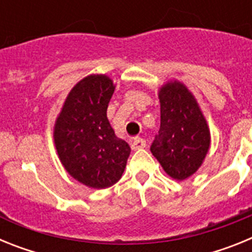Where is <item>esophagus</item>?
<instances>
[{"mask_svg": "<svg viewBox=\"0 0 252 252\" xmlns=\"http://www.w3.org/2000/svg\"><path fill=\"white\" fill-rule=\"evenodd\" d=\"M146 146V141L141 137H136L133 139L132 142H131V149L132 150H140V149H144Z\"/></svg>", "mask_w": 252, "mask_h": 252, "instance_id": "esophagus-1", "label": "esophagus"}]
</instances>
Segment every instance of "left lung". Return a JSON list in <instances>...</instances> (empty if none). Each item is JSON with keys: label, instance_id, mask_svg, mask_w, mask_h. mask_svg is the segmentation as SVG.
Instances as JSON below:
<instances>
[{"label": "left lung", "instance_id": "obj_1", "mask_svg": "<svg viewBox=\"0 0 252 252\" xmlns=\"http://www.w3.org/2000/svg\"><path fill=\"white\" fill-rule=\"evenodd\" d=\"M160 130L151 153L173 179L184 180L202 165L209 145L208 125L194 95L180 82L160 88Z\"/></svg>", "mask_w": 252, "mask_h": 252}]
</instances>
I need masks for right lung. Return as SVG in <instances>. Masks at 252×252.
I'll use <instances>...</instances> for the list:
<instances>
[{"instance_id":"1","label":"right lung","mask_w":252,"mask_h":252,"mask_svg":"<svg viewBox=\"0 0 252 252\" xmlns=\"http://www.w3.org/2000/svg\"><path fill=\"white\" fill-rule=\"evenodd\" d=\"M113 91L107 75L83 78L69 92L55 121L54 142L60 161L74 179L90 188H108L119 182L131 151L107 119Z\"/></svg>"}]
</instances>
